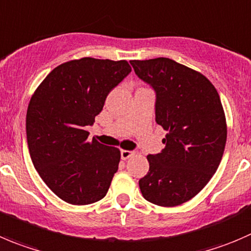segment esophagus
Returning <instances> with one entry per match:
<instances>
[{"mask_svg": "<svg viewBox=\"0 0 251 251\" xmlns=\"http://www.w3.org/2000/svg\"><path fill=\"white\" fill-rule=\"evenodd\" d=\"M131 155H133V152H132V151H126V150H123V151H121V158H123L124 160H125V159H128V158H130Z\"/></svg>", "mask_w": 251, "mask_h": 251, "instance_id": "esophagus-1", "label": "esophagus"}]
</instances>
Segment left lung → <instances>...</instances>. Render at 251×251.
Masks as SVG:
<instances>
[{"label": "left lung", "instance_id": "1", "mask_svg": "<svg viewBox=\"0 0 251 251\" xmlns=\"http://www.w3.org/2000/svg\"><path fill=\"white\" fill-rule=\"evenodd\" d=\"M135 74L155 92V121L165 147L148 154L140 179L143 198L174 207L191 200L217 170L227 141L225 110L215 86L200 72L167 57L130 61Z\"/></svg>", "mask_w": 251, "mask_h": 251}]
</instances>
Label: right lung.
Here are the masks:
<instances>
[{"instance_id":"1","label":"right lung","mask_w":251,"mask_h":251,"mask_svg":"<svg viewBox=\"0 0 251 251\" xmlns=\"http://www.w3.org/2000/svg\"><path fill=\"white\" fill-rule=\"evenodd\" d=\"M130 72L126 60H72L55 67L31 96L25 124L31 162L65 202L89 205L108 193L120 151L88 141L87 126Z\"/></svg>"}]
</instances>
